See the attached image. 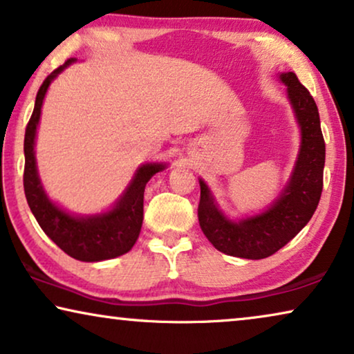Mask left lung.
Instances as JSON below:
<instances>
[{"label": "left lung", "instance_id": "8db88e82", "mask_svg": "<svg viewBox=\"0 0 354 354\" xmlns=\"http://www.w3.org/2000/svg\"><path fill=\"white\" fill-rule=\"evenodd\" d=\"M288 100L301 127V148L293 176L268 211L232 222L217 209L209 188L200 180L198 221L206 239L222 253L245 259H263L277 253L311 219L322 193L326 143L316 101L297 74L283 72Z\"/></svg>", "mask_w": 354, "mask_h": 354}]
</instances>
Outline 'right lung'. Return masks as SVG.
<instances>
[{"instance_id":"add662e5","label":"right lung","mask_w":354,"mask_h":354,"mask_svg":"<svg viewBox=\"0 0 354 354\" xmlns=\"http://www.w3.org/2000/svg\"><path fill=\"white\" fill-rule=\"evenodd\" d=\"M72 61L74 59H67L64 64L53 71L37 93L35 108L27 124L26 138H24V153H26L24 192L41 230L64 253L85 263H96V261L118 258L132 250L142 230L145 187L154 174L162 171L166 166L156 162L143 164L115 206L103 214L74 217L48 200L38 178L35 153H33L37 125L40 120L43 98H45L48 86Z\"/></svg>"}]
</instances>
